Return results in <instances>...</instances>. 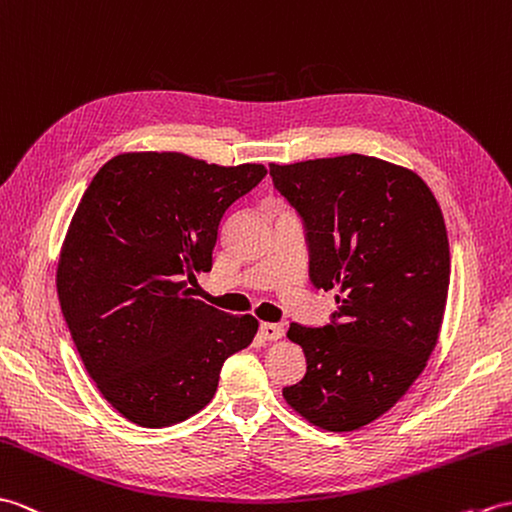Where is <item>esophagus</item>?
Listing matches in <instances>:
<instances>
[{
    "instance_id": "esophagus-1",
    "label": "esophagus",
    "mask_w": 512,
    "mask_h": 512,
    "mask_svg": "<svg viewBox=\"0 0 512 512\" xmlns=\"http://www.w3.org/2000/svg\"><path fill=\"white\" fill-rule=\"evenodd\" d=\"M258 335L265 339V342H276V339H280L282 335H285V328H282L280 324H269V322H263L258 326Z\"/></svg>"
}]
</instances>
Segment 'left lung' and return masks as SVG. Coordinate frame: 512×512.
Listing matches in <instances>:
<instances>
[{"label":"left lung","instance_id":"8db88e82","mask_svg":"<svg viewBox=\"0 0 512 512\" xmlns=\"http://www.w3.org/2000/svg\"><path fill=\"white\" fill-rule=\"evenodd\" d=\"M269 175L302 219L313 287L339 291L326 326H289L306 374L282 394L317 427L359 429L401 399L436 348L445 219L423 179L377 157L269 164Z\"/></svg>","mask_w":512,"mask_h":512}]
</instances>
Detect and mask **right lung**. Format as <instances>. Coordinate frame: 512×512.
<instances>
[{
	"instance_id": "right-lung-1",
	"label": "right lung",
	"mask_w": 512,
	"mask_h": 512,
	"mask_svg": "<svg viewBox=\"0 0 512 512\" xmlns=\"http://www.w3.org/2000/svg\"><path fill=\"white\" fill-rule=\"evenodd\" d=\"M265 175L263 164L124 153L87 186L56 289L85 370L131 423L155 429L197 414L225 359L252 344V315L192 298L188 282L212 269L225 212Z\"/></svg>"
}]
</instances>
